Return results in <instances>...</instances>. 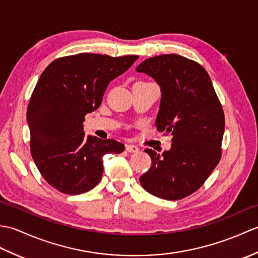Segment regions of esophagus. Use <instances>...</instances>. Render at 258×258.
<instances>
[{"label": "esophagus", "mask_w": 258, "mask_h": 258, "mask_svg": "<svg viewBox=\"0 0 258 258\" xmlns=\"http://www.w3.org/2000/svg\"><path fill=\"white\" fill-rule=\"evenodd\" d=\"M126 151H127L128 153H138L140 151V149L136 145L127 144V145H126Z\"/></svg>", "instance_id": "obj_1"}]
</instances>
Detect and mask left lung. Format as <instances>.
<instances>
[{"instance_id":"obj_1","label":"left lung","mask_w":258,"mask_h":258,"mask_svg":"<svg viewBox=\"0 0 258 258\" xmlns=\"http://www.w3.org/2000/svg\"><path fill=\"white\" fill-rule=\"evenodd\" d=\"M136 71L160 85L156 127L173 136L171 150L163 154L145 150L152 166L140 177L141 185L160 199H184L204 184L221 160L222 105L205 69L178 54L150 57Z\"/></svg>"}]
</instances>
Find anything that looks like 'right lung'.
<instances>
[{
	"label": "right lung",
	"instance_id": "add662e5",
	"mask_svg": "<svg viewBox=\"0 0 258 258\" xmlns=\"http://www.w3.org/2000/svg\"><path fill=\"white\" fill-rule=\"evenodd\" d=\"M138 55L112 57L81 53L53 61L41 74L27 106L31 154L46 182L64 194L92 189L102 178V157L125 146L84 133L109 82L126 72Z\"/></svg>",
	"mask_w": 258,
	"mask_h": 258
}]
</instances>
